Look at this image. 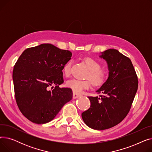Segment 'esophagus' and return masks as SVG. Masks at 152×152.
Here are the masks:
<instances>
[{"instance_id":"esophagus-1","label":"esophagus","mask_w":152,"mask_h":152,"mask_svg":"<svg viewBox=\"0 0 152 152\" xmlns=\"http://www.w3.org/2000/svg\"><path fill=\"white\" fill-rule=\"evenodd\" d=\"M81 96V95L79 94H77V93H76V92H73V98L74 99H77V98H78V97H79Z\"/></svg>"}]
</instances>
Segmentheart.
Returning a JSON list of instances; mask_svg holds the SVG:
<instances>
[{
	"instance_id": "heart-1",
	"label": "heart",
	"mask_w": 152,
	"mask_h": 152,
	"mask_svg": "<svg viewBox=\"0 0 152 152\" xmlns=\"http://www.w3.org/2000/svg\"><path fill=\"white\" fill-rule=\"evenodd\" d=\"M84 61L90 70L88 78L90 79L92 84L95 86H100L104 83L105 75L102 70H100V64L92 58H86ZM71 65L72 61L70 60L64 66L63 72L65 76H68L69 75ZM91 82L88 80L82 81L74 78L68 80L66 83V86L75 92H81L84 89H89L91 86Z\"/></svg>"
}]
</instances>
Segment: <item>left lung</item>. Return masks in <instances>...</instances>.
<instances>
[{"mask_svg":"<svg viewBox=\"0 0 152 152\" xmlns=\"http://www.w3.org/2000/svg\"><path fill=\"white\" fill-rule=\"evenodd\" d=\"M99 57L107 63L108 77L96 91L99 96L88 97L91 107L81 116L91 128L104 130L121 123L129 113L138 79L131 60L118 50L110 49Z\"/></svg>","mask_w":152,"mask_h":152,"instance_id":"8db88e82","label":"left lung"}]
</instances>
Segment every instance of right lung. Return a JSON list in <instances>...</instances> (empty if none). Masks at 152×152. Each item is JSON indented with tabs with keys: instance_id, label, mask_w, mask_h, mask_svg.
<instances>
[{
	"instance_id": "1",
	"label": "right lung",
	"mask_w": 152,
	"mask_h": 152,
	"mask_svg": "<svg viewBox=\"0 0 152 152\" xmlns=\"http://www.w3.org/2000/svg\"><path fill=\"white\" fill-rule=\"evenodd\" d=\"M71 56L69 50L42 44L26 49L16 62L13 71L16 102L31 122H50L73 98L71 89L59 87L64 81L62 70ZM53 85L55 88L49 90Z\"/></svg>"
}]
</instances>
